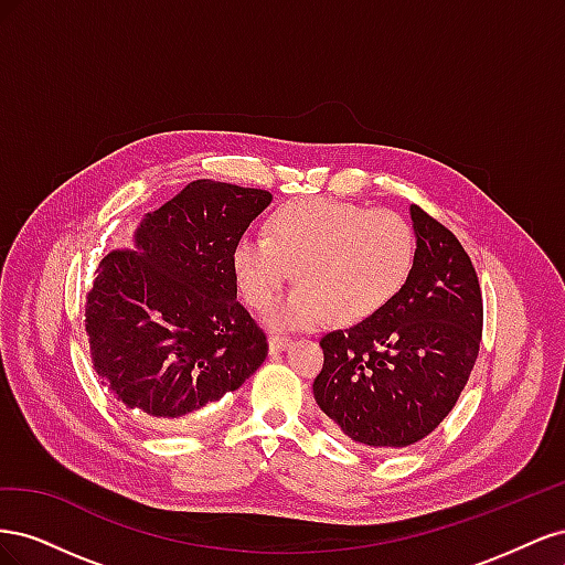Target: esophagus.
<instances>
[{"label":"esophagus","instance_id":"esophagus-1","mask_svg":"<svg viewBox=\"0 0 565 565\" xmlns=\"http://www.w3.org/2000/svg\"><path fill=\"white\" fill-rule=\"evenodd\" d=\"M287 344H289V337H285V334H270V337H268V351H270V353L285 351Z\"/></svg>","mask_w":565,"mask_h":565}]
</instances>
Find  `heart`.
I'll use <instances>...</instances> for the list:
<instances>
[{
    "label": "heart",
    "mask_w": 565,
    "mask_h": 565,
    "mask_svg": "<svg viewBox=\"0 0 565 565\" xmlns=\"http://www.w3.org/2000/svg\"><path fill=\"white\" fill-rule=\"evenodd\" d=\"M417 237L405 216L353 202L306 198L273 212L266 237L243 235L231 266L243 299L264 311L295 276L292 295L273 306L270 328H341L384 311L405 287Z\"/></svg>",
    "instance_id": "heart-1"
}]
</instances>
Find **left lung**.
Wrapping results in <instances>:
<instances>
[{"mask_svg":"<svg viewBox=\"0 0 565 565\" xmlns=\"http://www.w3.org/2000/svg\"><path fill=\"white\" fill-rule=\"evenodd\" d=\"M415 266L384 311L320 339L316 403L334 429L374 450L405 448L448 417L478 358L483 297L452 231L409 207Z\"/></svg>","mask_w":565,"mask_h":565,"instance_id":"1","label":"left lung"}]
</instances>
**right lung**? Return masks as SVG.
Segmentation results:
<instances>
[{"label":"right lung","instance_id":"obj_1","mask_svg":"<svg viewBox=\"0 0 565 565\" xmlns=\"http://www.w3.org/2000/svg\"><path fill=\"white\" fill-rule=\"evenodd\" d=\"M270 200L262 188L198 179L143 216L136 249L100 259L84 303L92 363L139 419L177 431L266 361L231 254Z\"/></svg>","mask_w":565,"mask_h":565}]
</instances>
